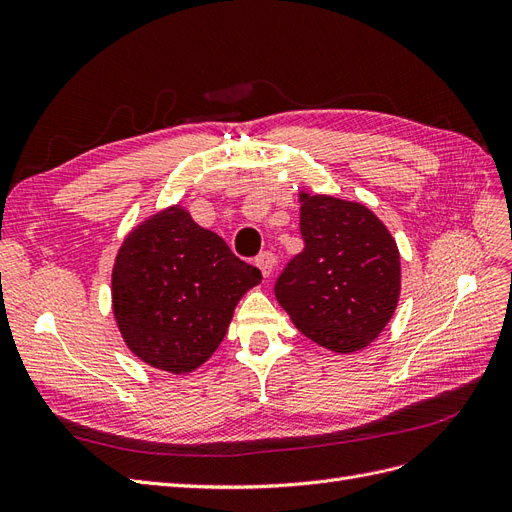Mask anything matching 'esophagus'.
Wrapping results in <instances>:
<instances>
[{"mask_svg":"<svg viewBox=\"0 0 512 512\" xmlns=\"http://www.w3.org/2000/svg\"><path fill=\"white\" fill-rule=\"evenodd\" d=\"M256 267L262 271V275L269 277L275 269V256L271 252H262L256 256Z\"/></svg>","mask_w":512,"mask_h":512,"instance_id":"obj_1","label":"esophagus"}]
</instances>
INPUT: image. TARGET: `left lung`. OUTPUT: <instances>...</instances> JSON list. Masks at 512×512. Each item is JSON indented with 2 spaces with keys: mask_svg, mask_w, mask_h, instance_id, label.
Listing matches in <instances>:
<instances>
[{
  "mask_svg": "<svg viewBox=\"0 0 512 512\" xmlns=\"http://www.w3.org/2000/svg\"><path fill=\"white\" fill-rule=\"evenodd\" d=\"M303 252L275 282V297L312 342L333 352L365 348L391 320L401 286L386 226L350 200L301 194Z\"/></svg>",
  "mask_w": 512,
  "mask_h": 512,
  "instance_id": "left-lung-1",
  "label": "left lung"
}]
</instances>
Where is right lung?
Masks as SVG:
<instances>
[{
  "instance_id": "1",
  "label": "right lung",
  "mask_w": 512,
  "mask_h": 512,
  "mask_svg": "<svg viewBox=\"0 0 512 512\" xmlns=\"http://www.w3.org/2000/svg\"><path fill=\"white\" fill-rule=\"evenodd\" d=\"M260 280L222 237L170 207L136 226L117 254V327L147 365L188 374L222 344L239 299Z\"/></svg>"
}]
</instances>
